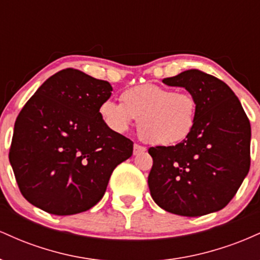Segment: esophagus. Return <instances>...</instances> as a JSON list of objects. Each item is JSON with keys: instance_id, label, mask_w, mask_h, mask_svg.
Wrapping results in <instances>:
<instances>
[{"instance_id": "esophagus-1", "label": "esophagus", "mask_w": 260, "mask_h": 260, "mask_svg": "<svg viewBox=\"0 0 260 260\" xmlns=\"http://www.w3.org/2000/svg\"><path fill=\"white\" fill-rule=\"evenodd\" d=\"M143 151H145V148L143 147V145H139V144H134V147H133V154L134 155H138V154H140V153H143Z\"/></svg>"}]
</instances>
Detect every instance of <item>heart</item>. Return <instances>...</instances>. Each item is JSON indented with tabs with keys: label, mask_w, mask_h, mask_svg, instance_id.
I'll use <instances>...</instances> for the list:
<instances>
[{
	"label": "heart",
	"mask_w": 260,
	"mask_h": 260,
	"mask_svg": "<svg viewBox=\"0 0 260 260\" xmlns=\"http://www.w3.org/2000/svg\"><path fill=\"white\" fill-rule=\"evenodd\" d=\"M121 100H105L99 109L103 121L113 132H124L138 118V131L147 142L174 145L186 139L196 126L198 101L189 91L139 84L126 89Z\"/></svg>",
	"instance_id": "heart-1"
}]
</instances>
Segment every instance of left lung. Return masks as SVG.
<instances>
[{
	"label": "left lung",
	"mask_w": 260,
	"mask_h": 260,
	"mask_svg": "<svg viewBox=\"0 0 260 260\" xmlns=\"http://www.w3.org/2000/svg\"><path fill=\"white\" fill-rule=\"evenodd\" d=\"M162 82L198 101L192 133L171 147H151L148 177L154 202L169 213L202 216L229 204L249 171L250 123L230 86L199 70Z\"/></svg>",
	"instance_id": "obj_1"
}]
</instances>
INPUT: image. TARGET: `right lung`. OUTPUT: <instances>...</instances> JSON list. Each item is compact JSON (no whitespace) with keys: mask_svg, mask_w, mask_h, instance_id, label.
I'll return each instance as SVG.
<instances>
[{"mask_svg":"<svg viewBox=\"0 0 260 260\" xmlns=\"http://www.w3.org/2000/svg\"><path fill=\"white\" fill-rule=\"evenodd\" d=\"M111 91L106 80L66 68L26 101L8 156L30 204L53 215H73L103 198L113 170L133 153L132 140L110 129L100 116Z\"/></svg>","mask_w":260,"mask_h":260,"instance_id":"right-lung-1","label":"right lung"}]
</instances>
